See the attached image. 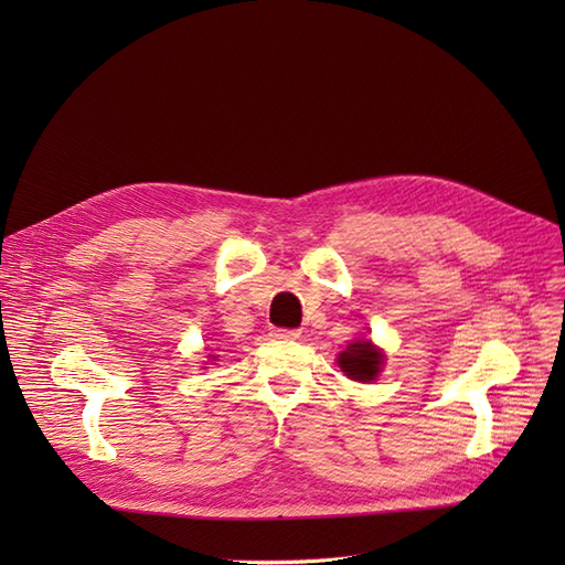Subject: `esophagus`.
I'll return each mask as SVG.
<instances>
[{
	"label": "esophagus",
	"mask_w": 565,
	"mask_h": 565,
	"mask_svg": "<svg viewBox=\"0 0 565 565\" xmlns=\"http://www.w3.org/2000/svg\"><path fill=\"white\" fill-rule=\"evenodd\" d=\"M273 337H276V339H287V341H292V339H299V337H301V332H299V330H276V332H273Z\"/></svg>",
	"instance_id": "esophagus-1"
}]
</instances>
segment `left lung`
Instances as JSON below:
<instances>
[{"mask_svg": "<svg viewBox=\"0 0 565 565\" xmlns=\"http://www.w3.org/2000/svg\"><path fill=\"white\" fill-rule=\"evenodd\" d=\"M339 367L353 382H372L380 377L384 365V353L372 344V341H355V344L347 347L337 358Z\"/></svg>", "mask_w": 565, "mask_h": 565, "instance_id": "1", "label": "left lung"}]
</instances>
